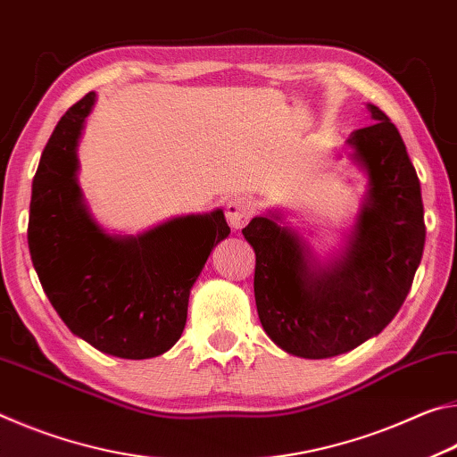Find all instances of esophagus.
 Wrapping results in <instances>:
<instances>
[{
  "instance_id": "obj_1",
  "label": "esophagus",
  "mask_w": 457,
  "mask_h": 457,
  "mask_svg": "<svg viewBox=\"0 0 457 457\" xmlns=\"http://www.w3.org/2000/svg\"><path fill=\"white\" fill-rule=\"evenodd\" d=\"M255 200L251 196H243V194L233 196L227 202V206H224V214H227V220L233 228H243L255 216Z\"/></svg>"
}]
</instances>
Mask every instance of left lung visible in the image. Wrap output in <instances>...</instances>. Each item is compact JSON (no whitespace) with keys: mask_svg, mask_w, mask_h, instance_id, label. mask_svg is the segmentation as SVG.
I'll use <instances>...</instances> for the list:
<instances>
[{"mask_svg":"<svg viewBox=\"0 0 457 457\" xmlns=\"http://www.w3.org/2000/svg\"><path fill=\"white\" fill-rule=\"evenodd\" d=\"M372 125L348 137L369 192L346 249L320 265L278 216L243 228L255 249V302L263 330L281 350L330 358L385 330L413 283L425 245L423 200L401 133L369 104Z\"/></svg>","mask_w":457,"mask_h":457,"instance_id":"1","label":"left lung"}]
</instances>
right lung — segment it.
Masks as SVG:
<instances>
[{
  "label": "right lung",
  "mask_w": 457,
  "mask_h": 457,
  "mask_svg": "<svg viewBox=\"0 0 457 457\" xmlns=\"http://www.w3.org/2000/svg\"><path fill=\"white\" fill-rule=\"evenodd\" d=\"M95 93L52 131L32 184L28 246L44 294L72 334L104 354L141 361L174 346L212 246L230 228L222 211L168 220L139 237L95 222L77 182V145Z\"/></svg>",
  "instance_id": "obj_1"
}]
</instances>
